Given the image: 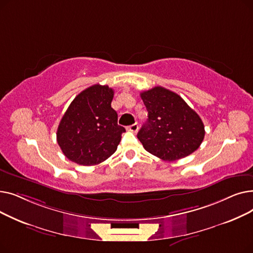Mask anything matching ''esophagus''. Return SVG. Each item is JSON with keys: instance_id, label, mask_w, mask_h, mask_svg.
I'll use <instances>...</instances> for the list:
<instances>
[{"instance_id": "obj_1", "label": "esophagus", "mask_w": 253, "mask_h": 253, "mask_svg": "<svg viewBox=\"0 0 253 253\" xmlns=\"http://www.w3.org/2000/svg\"><path fill=\"white\" fill-rule=\"evenodd\" d=\"M128 131L132 132V133H136V132L138 131V125H137V123H134V124L130 125V126L128 127Z\"/></svg>"}]
</instances>
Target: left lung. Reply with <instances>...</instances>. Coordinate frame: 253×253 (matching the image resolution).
Wrapping results in <instances>:
<instances>
[{
  "instance_id": "obj_1",
  "label": "left lung",
  "mask_w": 253,
  "mask_h": 253,
  "mask_svg": "<svg viewBox=\"0 0 253 253\" xmlns=\"http://www.w3.org/2000/svg\"><path fill=\"white\" fill-rule=\"evenodd\" d=\"M149 113L137 138L145 151L164 161L194 153L205 136L204 124L178 94L161 86L140 93Z\"/></svg>"
}]
</instances>
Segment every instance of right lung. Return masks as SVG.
Here are the masks:
<instances>
[{
  "mask_svg": "<svg viewBox=\"0 0 253 253\" xmlns=\"http://www.w3.org/2000/svg\"><path fill=\"white\" fill-rule=\"evenodd\" d=\"M114 90L93 85L72 101L57 128V142L64 156L79 165H97L117 150L125 128L118 125L112 108Z\"/></svg>",
  "mask_w": 253,
  "mask_h": 253,
  "instance_id": "obj_1",
  "label": "right lung"
}]
</instances>
